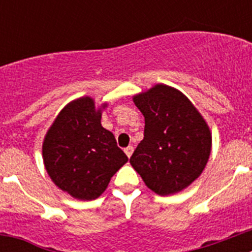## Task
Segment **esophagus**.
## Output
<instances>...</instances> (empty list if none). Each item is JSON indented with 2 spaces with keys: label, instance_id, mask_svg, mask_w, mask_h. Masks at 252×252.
Listing matches in <instances>:
<instances>
[{
  "label": "esophagus",
  "instance_id": "1",
  "mask_svg": "<svg viewBox=\"0 0 252 252\" xmlns=\"http://www.w3.org/2000/svg\"><path fill=\"white\" fill-rule=\"evenodd\" d=\"M132 153H133V148H132V146H127V148L125 149V154H126V155H127L128 158H131Z\"/></svg>",
  "mask_w": 252,
  "mask_h": 252
}]
</instances>
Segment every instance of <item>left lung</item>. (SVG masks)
<instances>
[{"mask_svg": "<svg viewBox=\"0 0 252 252\" xmlns=\"http://www.w3.org/2000/svg\"><path fill=\"white\" fill-rule=\"evenodd\" d=\"M133 102L145 128L131 165L158 194L180 192L208 161L212 137L206 121L183 93L164 84L135 95Z\"/></svg>", "mask_w": 252, "mask_h": 252, "instance_id": "8db88e82", "label": "left lung"}]
</instances>
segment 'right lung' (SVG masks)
<instances>
[{"label": "right lung", "mask_w": 252, "mask_h": 252, "mask_svg": "<svg viewBox=\"0 0 252 252\" xmlns=\"http://www.w3.org/2000/svg\"><path fill=\"white\" fill-rule=\"evenodd\" d=\"M43 158L51 180L84 201L99 197L128 160L113 133L102 127L101 110L90 97L70 102L58 115L44 140Z\"/></svg>", "instance_id": "1"}]
</instances>
